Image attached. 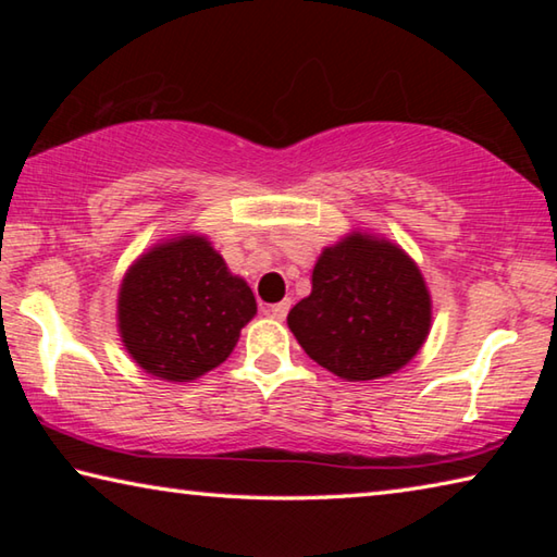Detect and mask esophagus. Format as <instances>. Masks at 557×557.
<instances>
[{
	"label": "esophagus",
	"mask_w": 557,
	"mask_h": 557,
	"mask_svg": "<svg viewBox=\"0 0 557 557\" xmlns=\"http://www.w3.org/2000/svg\"><path fill=\"white\" fill-rule=\"evenodd\" d=\"M289 305H292L289 299H282V301H277V305H270V307H268V314H270L272 319H280V322H282V319H285L287 312H289Z\"/></svg>",
	"instance_id": "esophagus-1"
}]
</instances>
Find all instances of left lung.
I'll list each match as a JSON object with an SVG mask.
<instances>
[{
	"mask_svg": "<svg viewBox=\"0 0 557 557\" xmlns=\"http://www.w3.org/2000/svg\"><path fill=\"white\" fill-rule=\"evenodd\" d=\"M305 354L344 381L400 371L430 334L432 299L420 268L371 233H348L324 248L312 292L287 314Z\"/></svg>",
	"mask_w": 557,
	"mask_h": 557,
	"instance_id": "left-lung-1",
	"label": "left lung"
}]
</instances>
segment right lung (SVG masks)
<instances>
[{
	"mask_svg": "<svg viewBox=\"0 0 557 557\" xmlns=\"http://www.w3.org/2000/svg\"><path fill=\"white\" fill-rule=\"evenodd\" d=\"M258 312L252 289L233 275L206 235H176L125 272L117 329L139 369L188 383L213 371Z\"/></svg>",
	"mask_w": 557,
	"mask_h": 557,
	"instance_id": "add662e5",
	"label": "right lung"
}]
</instances>
